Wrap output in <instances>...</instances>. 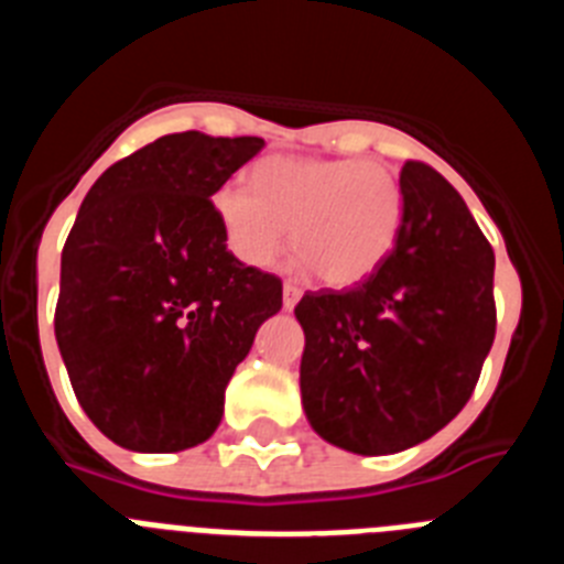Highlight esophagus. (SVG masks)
Listing matches in <instances>:
<instances>
[{"label": "esophagus", "mask_w": 564, "mask_h": 564, "mask_svg": "<svg viewBox=\"0 0 564 564\" xmlns=\"http://www.w3.org/2000/svg\"><path fill=\"white\" fill-rule=\"evenodd\" d=\"M299 299H302V288L293 285V282H285V288H282V307H285V311H293Z\"/></svg>", "instance_id": "esophagus-1"}]
</instances>
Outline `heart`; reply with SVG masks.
<instances>
[{
	"instance_id": "b5f03b06",
	"label": "heart",
	"mask_w": 564,
	"mask_h": 564,
	"mask_svg": "<svg viewBox=\"0 0 564 564\" xmlns=\"http://www.w3.org/2000/svg\"><path fill=\"white\" fill-rule=\"evenodd\" d=\"M228 251L251 268H271L293 228L299 265L330 288H350L378 271L395 246L403 192L390 169L367 161L268 158L251 186L223 183L212 194Z\"/></svg>"
}]
</instances>
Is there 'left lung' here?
Returning <instances> with one entry per match:
<instances>
[{
    "mask_svg": "<svg viewBox=\"0 0 564 564\" xmlns=\"http://www.w3.org/2000/svg\"><path fill=\"white\" fill-rule=\"evenodd\" d=\"M395 246L350 291L305 293L299 387L318 437L392 455L441 432L495 341V251L460 194L423 163L401 172Z\"/></svg>",
    "mask_w": 564,
    "mask_h": 564,
    "instance_id": "1",
    "label": "left lung"
}]
</instances>
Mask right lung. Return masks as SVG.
Returning a JSON list of instances; mask_svg holds the SVG:
<instances>
[{
    "label": "right lung",
    "instance_id": "right-lung-1",
    "mask_svg": "<svg viewBox=\"0 0 564 564\" xmlns=\"http://www.w3.org/2000/svg\"><path fill=\"white\" fill-rule=\"evenodd\" d=\"M262 138L163 134L93 183L62 251L56 341L82 410L132 452L208 441L282 282L242 265L212 194Z\"/></svg>",
    "mask_w": 564,
    "mask_h": 564
}]
</instances>
